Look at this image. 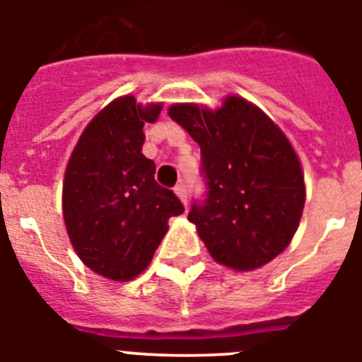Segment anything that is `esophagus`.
<instances>
[{
    "instance_id": "esophagus-1",
    "label": "esophagus",
    "mask_w": 362,
    "mask_h": 362,
    "mask_svg": "<svg viewBox=\"0 0 362 362\" xmlns=\"http://www.w3.org/2000/svg\"><path fill=\"white\" fill-rule=\"evenodd\" d=\"M174 192L179 196V199L183 201L185 206H187V201H188V194H187V185L185 183H177L174 187Z\"/></svg>"
}]
</instances>
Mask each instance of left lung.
Segmentation results:
<instances>
[{
    "mask_svg": "<svg viewBox=\"0 0 362 362\" xmlns=\"http://www.w3.org/2000/svg\"><path fill=\"white\" fill-rule=\"evenodd\" d=\"M168 116L201 148L204 197L188 219L217 263L254 270L288 246L305 206L299 159L274 121L241 98L219 110L174 105Z\"/></svg>",
    "mask_w": 362,
    "mask_h": 362,
    "instance_id": "8db88e82",
    "label": "left lung"
}]
</instances>
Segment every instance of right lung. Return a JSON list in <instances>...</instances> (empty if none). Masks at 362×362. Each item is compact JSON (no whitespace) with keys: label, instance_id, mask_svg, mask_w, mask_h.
<instances>
[{"label":"right lung","instance_id":"right-lung-1","mask_svg":"<svg viewBox=\"0 0 362 362\" xmlns=\"http://www.w3.org/2000/svg\"><path fill=\"white\" fill-rule=\"evenodd\" d=\"M159 112L161 105L143 108L134 95L112 101L88 123L66 165V232L83 263L108 279L141 274L168 219L185 212L174 192L156 181V163L141 152L143 127Z\"/></svg>","mask_w":362,"mask_h":362}]
</instances>
